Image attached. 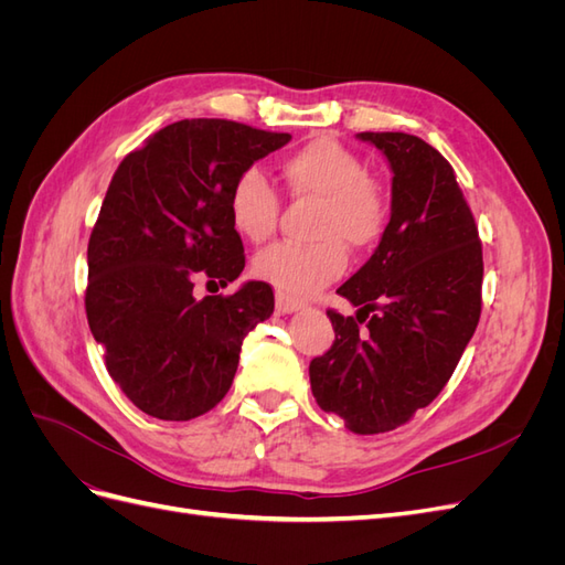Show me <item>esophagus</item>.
I'll list each match as a JSON object with an SVG mask.
<instances>
[{"mask_svg":"<svg viewBox=\"0 0 565 565\" xmlns=\"http://www.w3.org/2000/svg\"><path fill=\"white\" fill-rule=\"evenodd\" d=\"M276 309H278V313H295V311H301V309H303V301L278 292V295H276Z\"/></svg>","mask_w":565,"mask_h":565,"instance_id":"esophagus-1","label":"esophagus"}]
</instances>
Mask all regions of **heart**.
Masks as SVG:
<instances>
[{"label": "heart", "mask_w": 565, "mask_h": 565, "mask_svg": "<svg viewBox=\"0 0 565 565\" xmlns=\"http://www.w3.org/2000/svg\"><path fill=\"white\" fill-rule=\"evenodd\" d=\"M287 191L316 202L311 235L316 243H278L254 256V276L282 295L309 297L344 273L347 249H367L386 231L391 195L370 177L365 160L334 139H313L280 164ZM231 224L249 243L276 233L280 202L259 169H247L231 188Z\"/></svg>", "instance_id": "1"}]
</instances>
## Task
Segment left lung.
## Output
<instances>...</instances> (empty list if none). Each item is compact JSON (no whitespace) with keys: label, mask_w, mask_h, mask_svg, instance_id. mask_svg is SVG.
I'll return each instance as SVG.
<instances>
[{"label":"left lung","mask_w":565,"mask_h":565,"mask_svg":"<svg viewBox=\"0 0 565 565\" xmlns=\"http://www.w3.org/2000/svg\"><path fill=\"white\" fill-rule=\"evenodd\" d=\"M391 164V218L367 264L337 289L332 349L313 358V396L353 434H384L429 405L481 318L483 249L455 169L419 136L363 131ZM365 321L366 328L360 324Z\"/></svg>","instance_id":"1"}]
</instances>
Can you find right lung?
<instances>
[{
  "label": "right lung",
  "mask_w": 565,
  "mask_h": 565,
  "mask_svg": "<svg viewBox=\"0 0 565 565\" xmlns=\"http://www.w3.org/2000/svg\"><path fill=\"white\" fill-rule=\"evenodd\" d=\"M292 136L231 119H181L119 162L89 237L84 295L110 377L146 415L200 417L226 396L243 339L270 318L273 289L249 280L195 299V278L228 285L245 268L231 188Z\"/></svg>",
  "instance_id": "add662e5"
}]
</instances>
